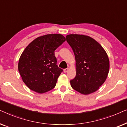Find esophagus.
<instances>
[{"instance_id": "1", "label": "esophagus", "mask_w": 127, "mask_h": 127, "mask_svg": "<svg viewBox=\"0 0 127 127\" xmlns=\"http://www.w3.org/2000/svg\"><path fill=\"white\" fill-rule=\"evenodd\" d=\"M69 70V68H66V69H65L64 70V72H65V73H66V72H67V71Z\"/></svg>"}]
</instances>
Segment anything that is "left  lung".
I'll return each instance as SVG.
<instances>
[{"label":"left lung","instance_id":"8db88e82","mask_svg":"<svg viewBox=\"0 0 127 127\" xmlns=\"http://www.w3.org/2000/svg\"><path fill=\"white\" fill-rule=\"evenodd\" d=\"M66 39L76 60V75L70 80L71 86L84 95L94 93L108 75L110 64L106 52L98 41L88 36L70 34Z\"/></svg>","mask_w":127,"mask_h":127}]
</instances>
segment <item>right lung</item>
Here are the masks:
<instances>
[{
  "label": "right lung",
  "instance_id": "obj_1",
  "mask_svg": "<svg viewBox=\"0 0 127 127\" xmlns=\"http://www.w3.org/2000/svg\"><path fill=\"white\" fill-rule=\"evenodd\" d=\"M65 40L61 34H48L37 37L25 48L18 67L29 89L42 94L55 87L63 70L57 65L54 51Z\"/></svg>",
  "mask_w": 127,
  "mask_h": 127
}]
</instances>
